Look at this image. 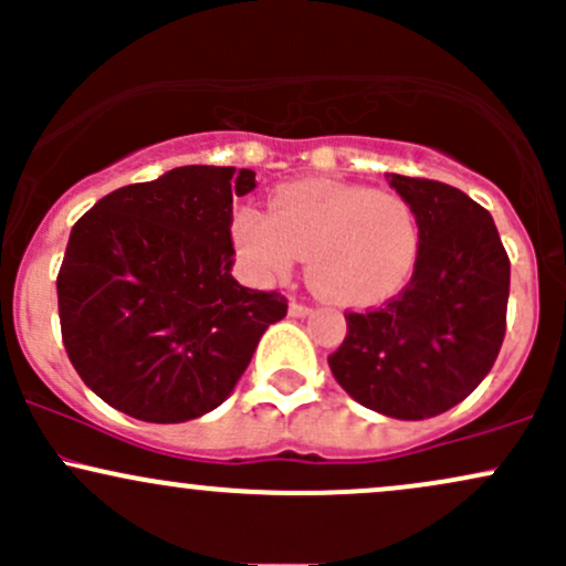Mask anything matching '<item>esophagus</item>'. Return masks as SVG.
<instances>
[{"label":"esophagus","mask_w":566,"mask_h":566,"mask_svg":"<svg viewBox=\"0 0 566 566\" xmlns=\"http://www.w3.org/2000/svg\"><path fill=\"white\" fill-rule=\"evenodd\" d=\"M311 305H305V303H297V301H292L290 303V316H297V319H301V316H308L311 314Z\"/></svg>","instance_id":"esophagus-1"}]
</instances>
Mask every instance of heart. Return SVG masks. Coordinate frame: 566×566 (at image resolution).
Instances as JSON below:
<instances>
[{
	"mask_svg": "<svg viewBox=\"0 0 566 566\" xmlns=\"http://www.w3.org/2000/svg\"><path fill=\"white\" fill-rule=\"evenodd\" d=\"M231 231L258 282L284 279L308 252V282L340 305L396 295L420 252L418 212L409 199L343 180L282 186L271 212L239 207Z\"/></svg>",
	"mask_w": 566,
	"mask_h": 566,
	"instance_id": "1",
	"label": "heart"
}]
</instances>
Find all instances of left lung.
Here are the masks:
<instances>
[{"instance_id":"left-lung-1","label":"left lung","mask_w":566,"mask_h":566,"mask_svg":"<svg viewBox=\"0 0 566 566\" xmlns=\"http://www.w3.org/2000/svg\"><path fill=\"white\" fill-rule=\"evenodd\" d=\"M386 178L418 212L412 279L380 308L348 311L346 340L327 361L361 407L426 420L460 405L495 365L511 263L495 220L460 188L396 172Z\"/></svg>"}]
</instances>
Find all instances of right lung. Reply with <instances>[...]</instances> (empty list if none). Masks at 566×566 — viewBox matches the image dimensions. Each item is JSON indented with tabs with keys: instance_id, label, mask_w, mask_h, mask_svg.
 Listing matches in <instances>:
<instances>
[{
	"instance_id": "obj_1",
	"label": "right lung",
	"mask_w": 566,
	"mask_h": 566,
	"mask_svg": "<svg viewBox=\"0 0 566 566\" xmlns=\"http://www.w3.org/2000/svg\"><path fill=\"white\" fill-rule=\"evenodd\" d=\"M237 167H175L103 197L57 271L63 346L84 386L129 418L186 423L229 399L287 297L231 276Z\"/></svg>"
}]
</instances>
